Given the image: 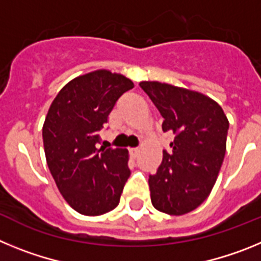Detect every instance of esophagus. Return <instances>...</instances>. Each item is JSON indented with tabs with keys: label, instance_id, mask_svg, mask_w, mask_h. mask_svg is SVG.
Wrapping results in <instances>:
<instances>
[{
	"label": "esophagus",
	"instance_id": "obj_1",
	"mask_svg": "<svg viewBox=\"0 0 261 261\" xmlns=\"http://www.w3.org/2000/svg\"><path fill=\"white\" fill-rule=\"evenodd\" d=\"M129 153H130V155L136 158L138 155V153H140V149L138 147H132V149H129Z\"/></svg>",
	"mask_w": 261,
	"mask_h": 261
}]
</instances>
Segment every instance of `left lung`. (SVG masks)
Instances as JSON below:
<instances>
[{"label": "left lung", "mask_w": 261, "mask_h": 261, "mask_svg": "<svg viewBox=\"0 0 261 261\" xmlns=\"http://www.w3.org/2000/svg\"><path fill=\"white\" fill-rule=\"evenodd\" d=\"M140 86L163 117V132L175 135L171 153L149 176L151 204L170 216L195 211L211 195L226 153L229 120L221 106L197 91L142 81Z\"/></svg>", "instance_id": "8db88e82"}]
</instances>
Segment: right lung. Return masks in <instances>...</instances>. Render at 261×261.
I'll use <instances>...</instances> for the list:
<instances>
[{"label":"right lung","instance_id":"1","mask_svg":"<svg viewBox=\"0 0 261 261\" xmlns=\"http://www.w3.org/2000/svg\"><path fill=\"white\" fill-rule=\"evenodd\" d=\"M133 87L123 74L100 69L68 82L48 110L43 125L47 165L78 213L100 216L119 205L130 175L128 150L96 149V144L117 99Z\"/></svg>","mask_w":261,"mask_h":261}]
</instances>
